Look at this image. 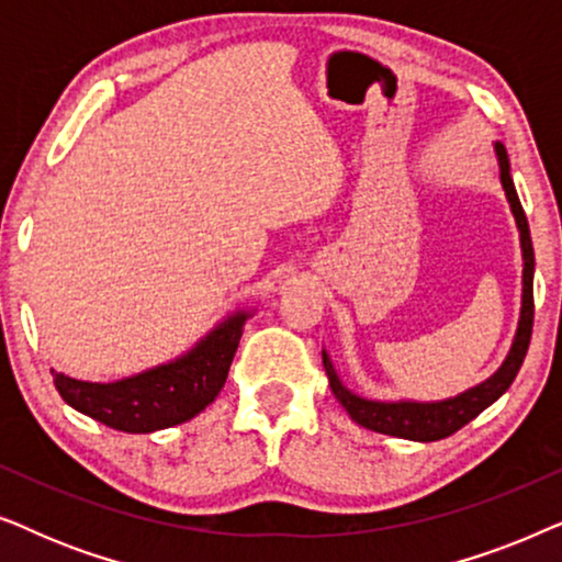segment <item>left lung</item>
<instances>
[{
  "instance_id": "left-lung-1",
  "label": "left lung",
  "mask_w": 562,
  "mask_h": 562,
  "mask_svg": "<svg viewBox=\"0 0 562 562\" xmlns=\"http://www.w3.org/2000/svg\"><path fill=\"white\" fill-rule=\"evenodd\" d=\"M496 158H498V176H502V187L506 191V202L512 206L514 222L519 229V245H521V310L517 333H514L509 356L504 358V363L498 371L486 379L479 386L463 391V394L442 398V402H379V398H363L345 386L337 375L329 352L322 350V363H325L329 389L337 402L345 406V412L350 414L352 422H358L360 427L373 429V432L402 437V440L414 442H435L442 437H450L458 432L460 427H465L468 422L479 417V414L496 402L506 389L512 386V381L517 379L521 363H525L529 337H532V319H535V296H532V281H535V250H532V237H529L527 214L521 210L517 189H514L512 171H509V156L502 143L494 145Z\"/></svg>"
}]
</instances>
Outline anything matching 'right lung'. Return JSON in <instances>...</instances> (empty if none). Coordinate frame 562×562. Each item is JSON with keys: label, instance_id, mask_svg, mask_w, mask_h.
<instances>
[{"label": "right lung", "instance_id": "obj_1", "mask_svg": "<svg viewBox=\"0 0 562 562\" xmlns=\"http://www.w3.org/2000/svg\"><path fill=\"white\" fill-rule=\"evenodd\" d=\"M250 317L252 312L237 310L183 356L127 379L91 383L53 373V383L68 406L120 432L145 435L181 425L217 398Z\"/></svg>", "mask_w": 562, "mask_h": 562}]
</instances>
